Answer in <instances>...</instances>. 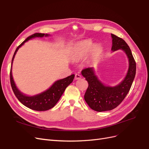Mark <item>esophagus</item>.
Instances as JSON below:
<instances>
[{"instance_id":"obj_1","label":"esophagus","mask_w":149,"mask_h":149,"mask_svg":"<svg viewBox=\"0 0 149 149\" xmlns=\"http://www.w3.org/2000/svg\"><path fill=\"white\" fill-rule=\"evenodd\" d=\"M81 76L80 74H75L74 79H75L76 80L79 79H81Z\"/></svg>"}]
</instances>
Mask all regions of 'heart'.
I'll list each match as a JSON object with an SVG mask.
<instances>
[{
    "label": "heart",
    "mask_w": 149,
    "mask_h": 149,
    "mask_svg": "<svg viewBox=\"0 0 149 149\" xmlns=\"http://www.w3.org/2000/svg\"><path fill=\"white\" fill-rule=\"evenodd\" d=\"M90 52L89 61L96 62L103 53V49L99 45H94L91 40H84L76 45L73 52V56L76 60L83 59Z\"/></svg>",
    "instance_id": "b5f03b06"
}]
</instances>
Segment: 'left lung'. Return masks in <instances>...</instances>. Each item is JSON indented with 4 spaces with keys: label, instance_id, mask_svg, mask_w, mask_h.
Returning <instances> with one entry per match:
<instances>
[{
    "label": "left lung",
    "instance_id": "8db88e82",
    "mask_svg": "<svg viewBox=\"0 0 149 149\" xmlns=\"http://www.w3.org/2000/svg\"><path fill=\"white\" fill-rule=\"evenodd\" d=\"M111 50L114 52L120 49L125 53L129 59L128 71L123 81L116 86H107L97 78L93 68L81 71L82 75L88 83L84 100L90 108L97 112L111 111L120 104L131 88L136 73V63L127 43L114 34H111Z\"/></svg>",
    "mask_w": 149,
    "mask_h": 149
}]
</instances>
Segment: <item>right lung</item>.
I'll return each mask as SVG.
<instances>
[{
  "mask_svg": "<svg viewBox=\"0 0 149 149\" xmlns=\"http://www.w3.org/2000/svg\"><path fill=\"white\" fill-rule=\"evenodd\" d=\"M44 36L45 37H48L49 35L39 33H34L29 36L28 38H26V39L24 40L17 48L12 60V65L10 73L11 86L13 93H14L17 98L22 104H23L26 107H27L32 110L38 111H47L55 106L57 102L59 101L62 94H63L66 87L73 82V79L74 78V74H71V76H68V77L64 79L58 80L53 83V84L50 88L46 90L45 91L33 96H26L18 89L15 84L14 81H13L12 74V65L15 54L19 48L23 45L24 43L27 42L28 40L35 37H43Z\"/></svg>",
  "mask_w": 149,
  "mask_h": 149,
  "instance_id": "1",
  "label": "right lung"
}]
</instances>
